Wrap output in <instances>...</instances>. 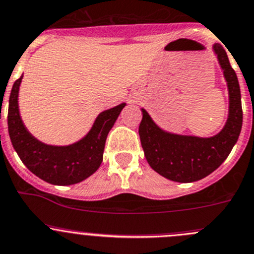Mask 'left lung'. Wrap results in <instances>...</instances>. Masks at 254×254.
Listing matches in <instances>:
<instances>
[{"instance_id":"left-lung-1","label":"left lung","mask_w":254,"mask_h":254,"mask_svg":"<svg viewBox=\"0 0 254 254\" xmlns=\"http://www.w3.org/2000/svg\"><path fill=\"white\" fill-rule=\"evenodd\" d=\"M213 52L228 87V118L218 134L208 138L167 131L155 124L145 109L139 125L144 155L151 169L169 181L191 183L214 172L227 159L241 134L243 111L237 75L223 46L214 44Z\"/></svg>"}]
</instances>
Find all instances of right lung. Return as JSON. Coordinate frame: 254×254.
<instances>
[{"label": "right lung", "mask_w": 254, "mask_h": 254, "mask_svg": "<svg viewBox=\"0 0 254 254\" xmlns=\"http://www.w3.org/2000/svg\"><path fill=\"white\" fill-rule=\"evenodd\" d=\"M22 77L13 84L8 100V134L20 159L42 181L55 186H71L94 174L103 162L109 131L127 103L98 115L84 138L70 145H50L36 139L23 125L18 110V91Z\"/></svg>", "instance_id": "obj_1"}]
</instances>
